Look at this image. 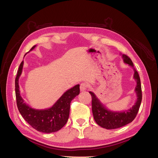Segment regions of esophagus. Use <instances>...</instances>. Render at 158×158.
Wrapping results in <instances>:
<instances>
[{
	"label": "esophagus",
	"mask_w": 158,
	"mask_h": 158,
	"mask_svg": "<svg viewBox=\"0 0 158 158\" xmlns=\"http://www.w3.org/2000/svg\"><path fill=\"white\" fill-rule=\"evenodd\" d=\"M89 87V84L86 82H82V84H80V90L81 91H85L86 90L87 88Z\"/></svg>",
	"instance_id": "obj_1"
}]
</instances>
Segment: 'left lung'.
<instances>
[{
	"instance_id": "1",
	"label": "left lung",
	"mask_w": 158,
	"mask_h": 158,
	"mask_svg": "<svg viewBox=\"0 0 158 158\" xmlns=\"http://www.w3.org/2000/svg\"><path fill=\"white\" fill-rule=\"evenodd\" d=\"M123 59L124 63L134 68L132 61L127 55H123ZM134 71H135L134 78L137 82L135 92L138 98L136 103L128 111L123 112H113L109 111L103 106L93 92H89L92 95V107L94 120L100 127L106 129H115L127 125L135 118L140 106L142 95L139 74L135 68H134Z\"/></svg>"
}]
</instances>
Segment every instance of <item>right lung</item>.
<instances>
[{
    "label": "right lung",
    "instance_id": "right-lung-1",
    "mask_svg": "<svg viewBox=\"0 0 158 158\" xmlns=\"http://www.w3.org/2000/svg\"><path fill=\"white\" fill-rule=\"evenodd\" d=\"M36 45L32 47L31 51ZM23 61L19 66L15 79V92L18 109L26 121L37 131L51 133L59 131L68 121L70 103L76 95L80 94V85L77 84L62 95L49 109L37 110L26 105L20 94L18 80L22 74Z\"/></svg>",
    "mask_w": 158,
    "mask_h": 158
}]
</instances>
